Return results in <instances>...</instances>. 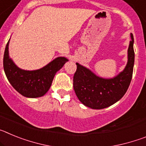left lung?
<instances>
[{"label": "left lung", "mask_w": 146, "mask_h": 146, "mask_svg": "<svg viewBox=\"0 0 146 146\" xmlns=\"http://www.w3.org/2000/svg\"><path fill=\"white\" fill-rule=\"evenodd\" d=\"M127 51V64L124 69L113 78H103L86 67L77 64V71L73 78V87L77 98L85 106L100 110L108 108L119 101L126 94L130 85L135 64L134 38Z\"/></svg>", "instance_id": "left-lung-1"}]
</instances>
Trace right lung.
<instances>
[{
    "label": "right lung",
    "instance_id": "obj_1",
    "mask_svg": "<svg viewBox=\"0 0 146 146\" xmlns=\"http://www.w3.org/2000/svg\"><path fill=\"white\" fill-rule=\"evenodd\" d=\"M9 44V41L6 44L3 55L5 74L12 87L25 97L43 96L50 89L56 72L69 61L65 57H58L39 69H22L10 58Z\"/></svg>",
    "mask_w": 146,
    "mask_h": 146
}]
</instances>
